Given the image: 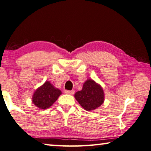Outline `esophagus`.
Instances as JSON below:
<instances>
[{
    "mask_svg": "<svg viewBox=\"0 0 151 151\" xmlns=\"http://www.w3.org/2000/svg\"><path fill=\"white\" fill-rule=\"evenodd\" d=\"M74 92H75V91H74L73 90H65V93L68 94L72 95V94H74Z\"/></svg>",
    "mask_w": 151,
    "mask_h": 151,
    "instance_id": "1",
    "label": "esophagus"
}]
</instances>
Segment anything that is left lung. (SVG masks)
<instances>
[{"label":"left lung","instance_id":"8db88e82","mask_svg":"<svg viewBox=\"0 0 151 151\" xmlns=\"http://www.w3.org/2000/svg\"><path fill=\"white\" fill-rule=\"evenodd\" d=\"M75 98L85 110L91 111L99 107L105 99L103 90L93 80H88L82 90L75 94Z\"/></svg>","mask_w":151,"mask_h":151}]
</instances>
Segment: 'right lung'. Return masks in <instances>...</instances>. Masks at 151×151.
I'll return each mask as SVG.
<instances>
[{"mask_svg":"<svg viewBox=\"0 0 151 151\" xmlns=\"http://www.w3.org/2000/svg\"><path fill=\"white\" fill-rule=\"evenodd\" d=\"M61 94V90L47 81L34 92L32 102L40 109H46L53 105Z\"/></svg>","mask_w":151,"mask_h":151,"instance_id":"1","label":"right lung"}]
</instances>
